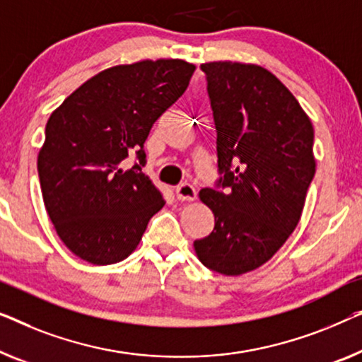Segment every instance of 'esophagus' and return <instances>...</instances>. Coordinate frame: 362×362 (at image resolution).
Instances as JSON below:
<instances>
[{
    "instance_id": "34e87169",
    "label": "esophagus",
    "mask_w": 362,
    "mask_h": 362,
    "mask_svg": "<svg viewBox=\"0 0 362 362\" xmlns=\"http://www.w3.org/2000/svg\"><path fill=\"white\" fill-rule=\"evenodd\" d=\"M176 197L180 201H194L196 199V189L191 185H181L176 187Z\"/></svg>"
}]
</instances>
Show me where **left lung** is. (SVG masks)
I'll return each instance as SVG.
<instances>
[{"instance_id": "1", "label": "left lung", "mask_w": 362, "mask_h": 362, "mask_svg": "<svg viewBox=\"0 0 362 362\" xmlns=\"http://www.w3.org/2000/svg\"><path fill=\"white\" fill-rule=\"evenodd\" d=\"M217 130L218 189L199 199L216 218L194 242L199 261L225 276L250 272L294 232L315 175L313 125L266 68L218 60L201 65Z\"/></svg>"}]
</instances>
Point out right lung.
<instances>
[{
  "instance_id": "obj_1",
  "label": "right lung",
  "mask_w": 362,
  "mask_h": 362,
  "mask_svg": "<svg viewBox=\"0 0 362 362\" xmlns=\"http://www.w3.org/2000/svg\"><path fill=\"white\" fill-rule=\"evenodd\" d=\"M194 70L180 59L106 68L50 114L37 156L42 197L57 235L78 258L98 266L125 259L165 206L142 173L144 144ZM134 153L139 163L124 170Z\"/></svg>"
}]
</instances>
